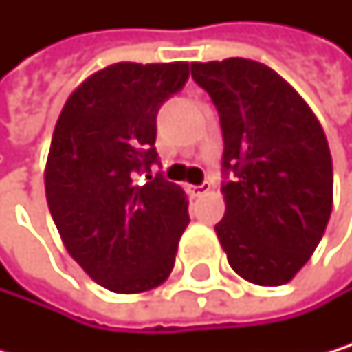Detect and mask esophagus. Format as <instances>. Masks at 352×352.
Here are the masks:
<instances>
[{"label": "esophagus", "mask_w": 352, "mask_h": 352, "mask_svg": "<svg viewBox=\"0 0 352 352\" xmlns=\"http://www.w3.org/2000/svg\"><path fill=\"white\" fill-rule=\"evenodd\" d=\"M209 190H211V184H209V182H202L200 186H192V194H194V196L207 194Z\"/></svg>", "instance_id": "1"}]
</instances>
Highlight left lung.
Instances as JSON below:
<instances>
[{"label": "left lung", "instance_id": "8db88e82", "mask_svg": "<svg viewBox=\"0 0 352 352\" xmlns=\"http://www.w3.org/2000/svg\"><path fill=\"white\" fill-rule=\"evenodd\" d=\"M192 78L219 113L226 215L215 232L228 262L255 285L289 283L331 215V154L319 120L258 60L192 63Z\"/></svg>", "mask_w": 352, "mask_h": 352}]
</instances>
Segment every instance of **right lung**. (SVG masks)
Here are the masks:
<instances>
[{
	"mask_svg": "<svg viewBox=\"0 0 352 352\" xmlns=\"http://www.w3.org/2000/svg\"><path fill=\"white\" fill-rule=\"evenodd\" d=\"M188 63H116L67 99L46 162V200L65 249L109 292L158 287L190 221L186 192L156 173V116Z\"/></svg>",
	"mask_w": 352,
	"mask_h": 352,
	"instance_id": "right-lung-1",
	"label": "right lung"
}]
</instances>
